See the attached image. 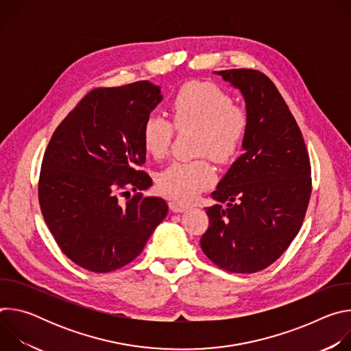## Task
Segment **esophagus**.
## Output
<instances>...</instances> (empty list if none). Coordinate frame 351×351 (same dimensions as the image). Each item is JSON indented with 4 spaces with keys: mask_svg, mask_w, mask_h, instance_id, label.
I'll list each match as a JSON object with an SVG mask.
<instances>
[{
    "mask_svg": "<svg viewBox=\"0 0 351 351\" xmlns=\"http://www.w3.org/2000/svg\"><path fill=\"white\" fill-rule=\"evenodd\" d=\"M189 207H190L189 204H184L180 202H169V208L173 213H183V211L189 210Z\"/></svg>",
    "mask_w": 351,
    "mask_h": 351,
    "instance_id": "1",
    "label": "esophagus"
}]
</instances>
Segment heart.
I'll return each instance as SVG.
<instances>
[{"label": "heart", "instance_id": "1", "mask_svg": "<svg viewBox=\"0 0 351 351\" xmlns=\"http://www.w3.org/2000/svg\"><path fill=\"white\" fill-rule=\"evenodd\" d=\"M169 112L178 129H197L194 153L207 156L217 164H228L237 157L250 130V115L232 104L228 93L213 83L191 82L172 98ZM173 125L149 115L141 128L145 153L156 160L165 157L173 138ZM214 171L204 158L171 162L158 175V189L165 195L190 202L214 182Z\"/></svg>", "mask_w": 351, "mask_h": 351}]
</instances>
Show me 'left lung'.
Instances as JSON below:
<instances>
[{"label":"left lung","instance_id":"obj_1","mask_svg":"<svg viewBox=\"0 0 351 351\" xmlns=\"http://www.w3.org/2000/svg\"><path fill=\"white\" fill-rule=\"evenodd\" d=\"M239 88L250 115L244 153L232 164L207 207L204 254L233 274L275 263L303 225L311 197V165L300 128L272 80L254 69L215 72Z\"/></svg>","mask_w":351,"mask_h":351}]
</instances>
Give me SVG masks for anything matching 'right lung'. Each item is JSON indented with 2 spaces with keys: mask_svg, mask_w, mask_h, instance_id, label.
Returning <instances> with one entry per match:
<instances>
[{
  "mask_svg": "<svg viewBox=\"0 0 351 351\" xmlns=\"http://www.w3.org/2000/svg\"><path fill=\"white\" fill-rule=\"evenodd\" d=\"M148 80L91 90L56 129L43 157L38 202L62 253L107 274L132 263L168 214L161 197L133 191L153 184L144 171L141 128L161 103ZM119 195H128L122 204Z\"/></svg>",
  "mask_w": 351,
  "mask_h": 351,
  "instance_id": "right-lung-1",
  "label": "right lung"
}]
</instances>
